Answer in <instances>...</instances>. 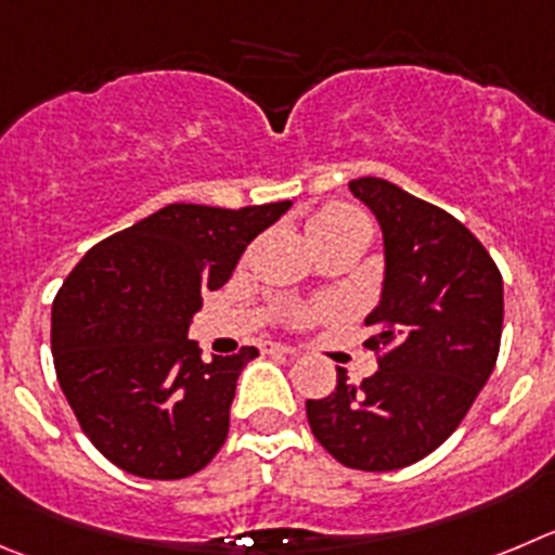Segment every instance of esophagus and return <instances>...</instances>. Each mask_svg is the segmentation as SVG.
<instances>
[{
  "mask_svg": "<svg viewBox=\"0 0 555 555\" xmlns=\"http://www.w3.org/2000/svg\"><path fill=\"white\" fill-rule=\"evenodd\" d=\"M266 353H279V356H295L298 350L284 345V341H266Z\"/></svg>",
  "mask_w": 555,
  "mask_h": 555,
  "instance_id": "obj_1",
  "label": "esophagus"
}]
</instances>
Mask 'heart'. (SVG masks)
Wrapping results in <instances>:
<instances>
[{"label": "heart", "mask_w": 555, "mask_h": 555, "mask_svg": "<svg viewBox=\"0 0 555 555\" xmlns=\"http://www.w3.org/2000/svg\"><path fill=\"white\" fill-rule=\"evenodd\" d=\"M348 232H366L370 235V221L361 210L350 205H341V202H334V205H325L320 214L312 216L309 221V237L312 241H320V237H334V235H348ZM307 307L293 309V320H307L309 318Z\"/></svg>", "instance_id": "obj_1"}]
</instances>
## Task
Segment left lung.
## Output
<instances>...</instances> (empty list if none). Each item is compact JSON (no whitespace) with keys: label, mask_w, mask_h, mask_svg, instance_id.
I'll return each mask as SVG.
<instances>
[{"label":"left lung","mask_w":555,"mask_h":555,"mask_svg":"<svg viewBox=\"0 0 555 555\" xmlns=\"http://www.w3.org/2000/svg\"><path fill=\"white\" fill-rule=\"evenodd\" d=\"M383 230V293L366 325L377 372L336 366L334 395L307 400L314 438L341 465L397 470L460 427L501 348L504 282L488 248L441 207L380 178L350 180Z\"/></svg>","instance_id":"left-lung-1"}]
</instances>
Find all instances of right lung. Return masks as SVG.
Wrapping results in <instances>:
<instances>
[{
  "label": "right lung",
  "instance_id": "right-lung-1",
  "mask_svg": "<svg viewBox=\"0 0 555 555\" xmlns=\"http://www.w3.org/2000/svg\"><path fill=\"white\" fill-rule=\"evenodd\" d=\"M293 202L160 207L81 257L51 307L56 380L92 447L142 479H185L230 433L237 375L257 348L202 361L189 339L205 289Z\"/></svg>",
  "mask_w": 555,
  "mask_h": 555
}]
</instances>
